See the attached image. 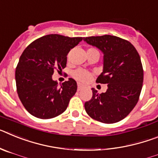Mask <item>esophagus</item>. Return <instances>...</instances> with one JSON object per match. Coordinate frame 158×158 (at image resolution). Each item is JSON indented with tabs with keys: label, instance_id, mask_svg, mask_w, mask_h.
<instances>
[{
	"label": "esophagus",
	"instance_id": "1",
	"mask_svg": "<svg viewBox=\"0 0 158 158\" xmlns=\"http://www.w3.org/2000/svg\"><path fill=\"white\" fill-rule=\"evenodd\" d=\"M82 88H83V86H82L81 84H78V85H77V91L78 92L81 91V90L82 89Z\"/></svg>",
	"mask_w": 158,
	"mask_h": 158
}]
</instances>
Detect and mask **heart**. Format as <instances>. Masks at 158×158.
<instances>
[{
	"label": "heart",
	"instance_id": "1",
	"mask_svg": "<svg viewBox=\"0 0 158 158\" xmlns=\"http://www.w3.org/2000/svg\"><path fill=\"white\" fill-rule=\"evenodd\" d=\"M91 50H95V49H91ZM73 76L75 79H77L79 81L85 83V82L89 81V79L91 78L92 74L89 72H88V71L85 70V69H79L73 73Z\"/></svg>",
	"mask_w": 158,
	"mask_h": 158
}]
</instances>
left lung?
<instances>
[{
    "label": "left lung",
    "mask_w": 158,
    "mask_h": 158,
    "mask_svg": "<svg viewBox=\"0 0 158 158\" xmlns=\"http://www.w3.org/2000/svg\"><path fill=\"white\" fill-rule=\"evenodd\" d=\"M104 54L103 72L96 83L107 84L105 93L93 90V97L85 103L89 116L104 123L123 119L139 101L143 83V69L139 53L127 40L105 35L83 39Z\"/></svg>",
    "instance_id": "left-lung-1"
}]
</instances>
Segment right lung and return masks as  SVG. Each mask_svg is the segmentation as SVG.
<instances>
[{"label": "right lung", "instance_id": "add662e5", "mask_svg": "<svg viewBox=\"0 0 158 158\" xmlns=\"http://www.w3.org/2000/svg\"><path fill=\"white\" fill-rule=\"evenodd\" d=\"M82 39L47 35L32 42L22 53L16 69V89L31 115L47 119L66 110L77 92L76 81L69 78L59 87L52 75L55 69L66 66L67 54Z\"/></svg>", "mask_w": 158, "mask_h": 158}]
</instances>
